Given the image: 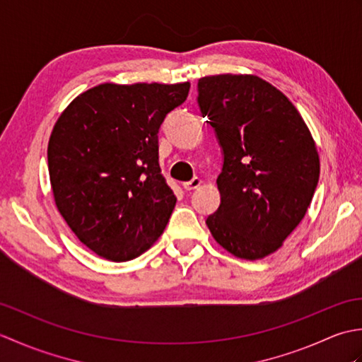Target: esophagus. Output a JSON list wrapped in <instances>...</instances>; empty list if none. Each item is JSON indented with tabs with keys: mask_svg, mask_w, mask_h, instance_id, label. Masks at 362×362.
Returning a JSON list of instances; mask_svg holds the SVG:
<instances>
[{
	"mask_svg": "<svg viewBox=\"0 0 362 362\" xmlns=\"http://www.w3.org/2000/svg\"><path fill=\"white\" fill-rule=\"evenodd\" d=\"M201 179H199V177H194V179H191L189 182H185L183 183V188H185L187 191H191V189H196V188H199L201 187Z\"/></svg>",
	"mask_w": 362,
	"mask_h": 362,
	"instance_id": "34e87169",
	"label": "esophagus"
}]
</instances>
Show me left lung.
Wrapping results in <instances>:
<instances>
[{
    "label": "left lung",
    "instance_id": "left-lung-1",
    "mask_svg": "<svg viewBox=\"0 0 362 362\" xmlns=\"http://www.w3.org/2000/svg\"><path fill=\"white\" fill-rule=\"evenodd\" d=\"M197 104L224 158L216 180L221 204L206 226L235 257L264 258L313 201L320 174L316 144L289 99L258 76L199 79Z\"/></svg>",
    "mask_w": 362,
    "mask_h": 362
}]
</instances>
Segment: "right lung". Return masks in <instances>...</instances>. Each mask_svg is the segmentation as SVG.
<instances>
[{"mask_svg": "<svg viewBox=\"0 0 362 362\" xmlns=\"http://www.w3.org/2000/svg\"><path fill=\"white\" fill-rule=\"evenodd\" d=\"M189 82L103 83L60 115L48 144L57 209L81 243L110 261L140 257L171 218L175 196L158 163V132Z\"/></svg>", "mask_w": 362, "mask_h": 362, "instance_id": "right-lung-1", "label": "right lung"}]
</instances>
